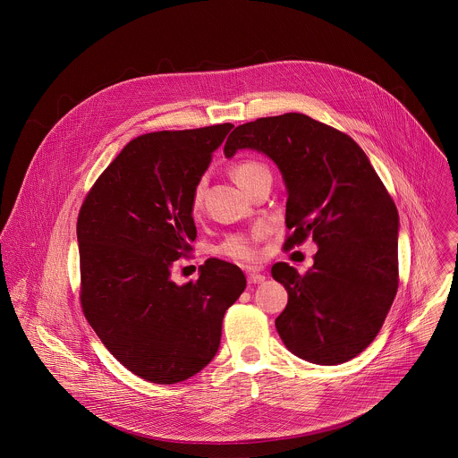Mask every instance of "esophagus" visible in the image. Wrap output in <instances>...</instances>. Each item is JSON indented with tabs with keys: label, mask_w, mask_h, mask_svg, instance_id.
Returning a JSON list of instances; mask_svg holds the SVG:
<instances>
[{
	"label": "esophagus",
	"mask_w": 458,
	"mask_h": 458,
	"mask_svg": "<svg viewBox=\"0 0 458 458\" xmlns=\"http://www.w3.org/2000/svg\"><path fill=\"white\" fill-rule=\"evenodd\" d=\"M247 278H249V284H261V282H264V273L259 267H249L247 269Z\"/></svg>",
	"instance_id": "esophagus-1"
}]
</instances>
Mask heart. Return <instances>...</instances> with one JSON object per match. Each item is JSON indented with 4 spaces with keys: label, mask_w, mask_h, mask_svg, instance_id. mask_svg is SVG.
<instances>
[{
    "label": "heart",
    "mask_w": 458,
    "mask_h": 458,
    "mask_svg": "<svg viewBox=\"0 0 458 458\" xmlns=\"http://www.w3.org/2000/svg\"><path fill=\"white\" fill-rule=\"evenodd\" d=\"M233 180L247 192L254 183H258L262 178H271L269 169L259 160H242L231 167ZM202 204V185H197L192 194V211L197 213ZM266 236V227L256 225L250 231L242 233H231L227 234L220 243L215 245L213 252L216 256L233 259L238 262H252L258 259V242H261Z\"/></svg>",
    "instance_id": "obj_1"
}]
</instances>
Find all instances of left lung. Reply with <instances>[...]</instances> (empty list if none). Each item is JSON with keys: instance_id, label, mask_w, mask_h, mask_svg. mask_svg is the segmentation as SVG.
Segmentation results:
<instances>
[{"instance_id": "1", "label": "left lung", "mask_w": 458, "mask_h": 458, "mask_svg": "<svg viewBox=\"0 0 458 458\" xmlns=\"http://www.w3.org/2000/svg\"><path fill=\"white\" fill-rule=\"evenodd\" d=\"M250 148L267 155L285 187L284 250L312 238L319 250L300 275L276 262L271 275L289 294L275 327L285 347L318 365H338L377 336L398 289V213L367 158L344 131L285 113L236 127L231 158Z\"/></svg>"}]
</instances>
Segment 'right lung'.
Masks as SVG:
<instances>
[{
  "label": "right lung",
  "mask_w": 458,
  "mask_h": 458,
  "mask_svg": "<svg viewBox=\"0 0 458 458\" xmlns=\"http://www.w3.org/2000/svg\"><path fill=\"white\" fill-rule=\"evenodd\" d=\"M234 125L142 133L98 176L79 209L81 307L131 374L174 385L216 354L243 271L220 259L178 285L171 266L192 252V194Z\"/></svg>",
  "instance_id": "add662e5"
}]
</instances>
